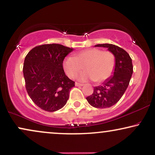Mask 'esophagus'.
<instances>
[{"instance_id": "obj_1", "label": "esophagus", "mask_w": 155, "mask_h": 155, "mask_svg": "<svg viewBox=\"0 0 155 155\" xmlns=\"http://www.w3.org/2000/svg\"><path fill=\"white\" fill-rule=\"evenodd\" d=\"M75 86L77 87H80V86H83V84H81V83H79V82H75Z\"/></svg>"}]
</instances>
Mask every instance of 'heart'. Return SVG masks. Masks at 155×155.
<instances>
[{
	"mask_svg": "<svg viewBox=\"0 0 155 155\" xmlns=\"http://www.w3.org/2000/svg\"><path fill=\"white\" fill-rule=\"evenodd\" d=\"M115 65L116 57L113 53L95 48L75 53L73 58H66L63 63L65 73L70 78H75L84 68L86 72L82 73L78 79L83 82L93 80L97 83L109 78Z\"/></svg>",
	"mask_w": 155,
	"mask_h": 155,
	"instance_id": "b5f03b06",
	"label": "heart"
}]
</instances>
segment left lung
<instances>
[{"label":"left lung","instance_id":"left-lung-1","mask_svg":"<svg viewBox=\"0 0 155 155\" xmlns=\"http://www.w3.org/2000/svg\"><path fill=\"white\" fill-rule=\"evenodd\" d=\"M95 46L108 48L116 57L113 76L101 85L95 87L92 94L86 98L92 107L105 109L114 106L124 95L130 82L133 66L130 56L119 46L110 44H97Z\"/></svg>","mask_w":155,"mask_h":155}]
</instances>
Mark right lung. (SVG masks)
<instances>
[{
    "label": "right lung",
    "mask_w": 155,
    "mask_h": 155,
    "mask_svg": "<svg viewBox=\"0 0 155 155\" xmlns=\"http://www.w3.org/2000/svg\"><path fill=\"white\" fill-rule=\"evenodd\" d=\"M73 48L58 44L35 46L25 57L23 65L25 87L33 102L46 111L63 108L75 82L65 75V57Z\"/></svg>",
    "instance_id": "add662e5"
}]
</instances>
